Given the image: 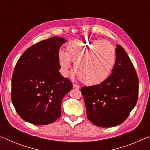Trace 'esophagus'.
<instances>
[{
    "mask_svg": "<svg viewBox=\"0 0 150 150\" xmlns=\"http://www.w3.org/2000/svg\"><path fill=\"white\" fill-rule=\"evenodd\" d=\"M73 89H79V85L77 84H73Z\"/></svg>",
    "mask_w": 150,
    "mask_h": 150,
    "instance_id": "esophagus-1",
    "label": "esophagus"
}]
</instances>
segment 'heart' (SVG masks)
<instances>
[{"label":"heart","instance_id":"heart-1","mask_svg":"<svg viewBox=\"0 0 150 150\" xmlns=\"http://www.w3.org/2000/svg\"><path fill=\"white\" fill-rule=\"evenodd\" d=\"M116 53L110 42L102 40H75L65 47V53L60 51L59 62L64 75L75 69L83 83L97 85L105 81L114 67Z\"/></svg>","mask_w":150,"mask_h":150}]
</instances>
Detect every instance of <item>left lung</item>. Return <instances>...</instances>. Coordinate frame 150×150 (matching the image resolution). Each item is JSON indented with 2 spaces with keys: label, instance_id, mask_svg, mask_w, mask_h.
<instances>
[{
  "label": "left lung",
  "instance_id": "obj_1",
  "mask_svg": "<svg viewBox=\"0 0 150 150\" xmlns=\"http://www.w3.org/2000/svg\"><path fill=\"white\" fill-rule=\"evenodd\" d=\"M116 60L110 76L101 83L83 87L87 117L97 126L111 127L122 123L136 105L139 81L124 49H115Z\"/></svg>",
  "mask_w": 150,
  "mask_h": 150
}]
</instances>
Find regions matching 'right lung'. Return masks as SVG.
I'll list each match as a JSON object with an SVG mask.
<instances>
[{"label":"right lung","instance_id":"1","mask_svg":"<svg viewBox=\"0 0 150 150\" xmlns=\"http://www.w3.org/2000/svg\"><path fill=\"white\" fill-rule=\"evenodd\" d=\"M67 40L53 37L32 45L16 63L11 83V99L16 112L37 125L54 122L61 114V102L73 87L59 70V49Z\"/></svg>","mask_w":150,"mask_h":150}]
</instances>
